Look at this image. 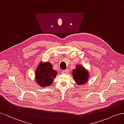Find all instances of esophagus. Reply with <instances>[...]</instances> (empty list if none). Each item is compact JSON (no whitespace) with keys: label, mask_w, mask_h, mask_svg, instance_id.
<instances>
[{"label":"esophagus","mask_w":124,"mask_h":124,"mask_svg":"<svg viewBox=\"0 0 124 124\" xmlns=\"http://www.w3.org/2000/svg\"><path fill=\"white\" fill-rule=\"evenodd\" d=\"M68 72H69V70H68L66 69V70H63V71H62V73L66 74V73H68Z\"/></svg>","instance_id":"esophagus-1"}]
</instances>
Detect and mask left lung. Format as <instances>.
I'll return each mask as SVG.
<instances>
[{
    "label": "left lung",
    "mask_w": 124,
    "mask_h": 124,
    "mask_svg": "<svg viewBox=\"0 0 124 124\" xmlns=\"http://www.w3.org/2000/svg\"><path fill=\"white\" fill-rule=\"evenodd\" d=\"M72 76L74 81L78 85L86 84L90 78V73L81 64H77L75 69L72 70Z\"/></svg>",
    "instance_id": "left-lung-1"
}]
</instances>
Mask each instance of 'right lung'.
<instances>
[{"instance_id": "obj_1", "label": "right lung", "mask_w": 124, "mask_h": 124, "mask_svg": "<svg viewBox=\"0 0 124 124\" xmlns=\"http://www.w3.org/2000/svg\"><path fill=\"white\" fill-rule=\"evenodd\" d=\"M56 75L57 72L53 70L51 63L41 61L35 71L34 80L40 87H46L52 84Z\"/></svg>"}]
</instances>
